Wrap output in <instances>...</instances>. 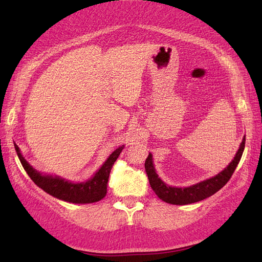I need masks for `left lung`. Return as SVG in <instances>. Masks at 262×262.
Here are the masks:
<instances>
[{
	"label": "left lung",
	"instance_id": "obj_1",
	"mask_svg": "<svg viewBox=\"0 0 262 262\" xmlns=\"http://www.w3.org/2000/svg\"><path fill=\"white\" fill-rule=\"evenodd\" d=\"M245 142L246 137H244L234 160L228 164V166L224 170H222L216 176H214L212 178H209L207 180L199 182V184L185 188L171 187L166 185L156 173L152 154L149 153L145 161V170L147 173L150 188L154 190V192L161 200L170 204L185 205L207 199V198L217 192L221 188H223L227 184V181L231 179L237 165H238L242 158L245 148Z\"/></svg>",
	"mask_w": 262,
	"mask_h": 262
}]
</instances>
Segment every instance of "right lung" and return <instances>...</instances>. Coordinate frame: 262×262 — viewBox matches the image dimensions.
I'll return each instance as SVG.
<instances>
[{"label":"right lung","mask_w":262,"mask_h":262,"mask_svg":"<svg viewBox=\"0 0 262 262\" xmlns=\"http://www.w3.org/2000/svg\"><path fill=\"white\" fill-rule=\"evenodd\" d=\"M14 146L23 167L30 179L47 193L71 203H93L105 198L110 170L124 147V145L117 147L90 180L84 182H71L58 176L43 175L40 171L34 169L21 155L19 147L16 144H14Z\"/></svg>","instance_id":"add662e5"}]
</instances>
